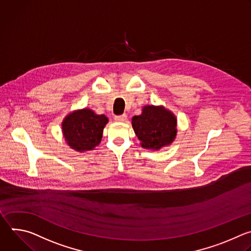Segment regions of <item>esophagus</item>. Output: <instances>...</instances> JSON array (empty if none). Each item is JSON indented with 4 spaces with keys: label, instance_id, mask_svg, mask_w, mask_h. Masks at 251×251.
Wrapping results in <instances>:
<instances>
[{
    "label": "esophagus",
    "instance_id": "34e87169",
    "mask_svg": "<svg viewBox=\"0 0 251 251\" xmlns=\"http://www.w3.org/2000/svg\"><path fill=\"white\" fill-rule=\"evenodd\" d=\"M126 115L124 114V115H121V116H116L115 117V121L116 122H119V123H124L126 121Z\"/></svg>",
    "mask_w": 251,
    "mask_h": 251
}]
</instances>
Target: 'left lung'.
Here are the masks:
<instances>
[{
	"instance_id": "obj_1",
	"label": "left lung",
	"mask_w": 251,
	"mask_h": 251,
	"mask_svg": "<svg viewBox=\"0 0 251 251\" xmlns=\"http://www.w3.org/2000/svg\"><path fill=\"white\" fill-rule=\"evenodd\" d=\"M132 128L143 148L159 150L173 142L177 134V119L162 106H145L131 120Z\"/></svg>"
}]
</instances>
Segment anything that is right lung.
I'll return each instance as SVG.
<instances>
[{
    "label": "right lung",
    "mask_w": 251,
    "mask_h": 251,
    "mask_svg": "<svg viewBox=\"0 0 251 251\" xmlns=\"http://www.w3.org/2000/svg\"><path fill=\"white\" fill-rule=\"evenodd\" d=\"M109 120L90 109L70 113L62 122V131L68 145L76 151L93 150L102 140L103 130Z\"/></svg>",
    "instance_id": "1"
}]
</instances>
